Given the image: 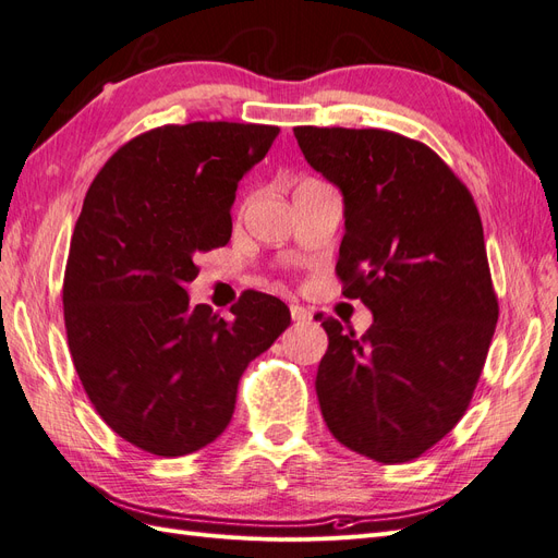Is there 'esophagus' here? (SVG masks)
<instances>
[{
    "label": "esophagus",
    "mask_w": 558,
    "mask_h": 558,
    "mask_svg": "<svg viewBox=\"0 0 558 558\" xmlns=\"http://www.w3.org/2000/svg\"><path fill=\"white\" fill-rule=\"evenodd\" d=\"M291 318L298 320V324H307V320H312V312L300 305H291Z\"/></svg>",
    "instance_id": "esophagus-1"
}]
</instances>
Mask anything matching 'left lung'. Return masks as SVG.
Listing matches in <instances>:
<instances>
[{
  "label": "left lung",
  "instance_id": "1",
  "mask_svg": "<svg viewBox=\"0 0 558 558\" xmlns=\"http://www.w3.org/2000/svg\"><path fill=\"white\" fill-rule=\"evenodd\" d=\"M344 199L337 277L373 312L363 337L328 332L316 396L337 442L404 463L459 424L488 353L498 300L470 191L426 144L386 130L293 128Z\"/></svg>",
  "mask_w": 558,
  "mask_h": 558
}]
</instances>
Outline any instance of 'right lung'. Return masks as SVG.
<instances>
[{
  "label": "right lung",
  "mask_w": 558,
  "mask_h": 558,
  "mask_svg": "<svg viewBox=\"0 0 558 558\" xmlns=\"http://www.w3.org/2000/svg\"><path fill=\"white\" fill-rule=\"evenodd\" d=\"M275 125L189 123L140 134L88 189L64 269V326L78 379L107 426L156 456L214 442L246 365L291 326L248 291L226 320L193 305L199 253L226 246L234 191Z\"/></svg>",
  "instance_id": "obj_1"
}]
</instances>
